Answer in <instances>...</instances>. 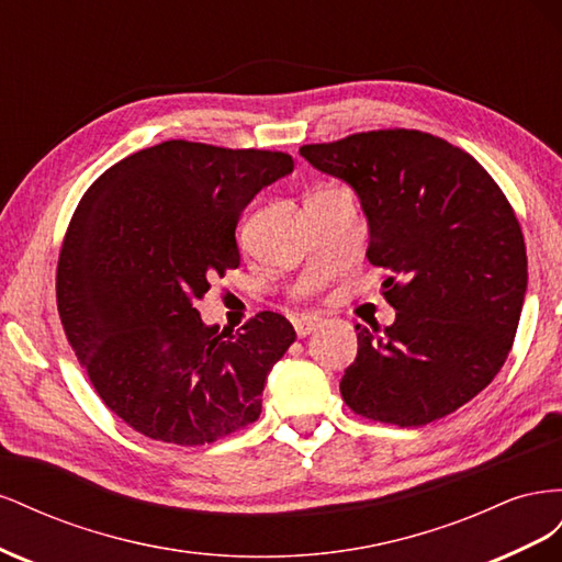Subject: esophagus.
I'll return each mask as SVG.
<instances>
[{
  "label": "esophagus",
  "instance_id": "obj_1",
  "mask_svg": "<svg viewBox=\"0 0 562 562\" xmlns=\"http://www.w3.org/2000/svg\"><path fill=\"white\" fill-rule=\"evenodd\" d=\"M321 323H323V318L316 314H302L295 318V333L300 337H307L310 333H314L321 326Z\"/></svg>",
  "mask_w": 562,
  "mask_h": 562
}]
</instances>
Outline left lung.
Returning a JSON list of instances; mask_svg holds the SVG:
<instances>
[{"instance_id": "left-lung-1", "label": "left lung", "mask_w": 562, "mask_h": 562, "mask_svg": "<svg viewBox=\"0 0 562 562\" xmlns=\"http://www.w3.org/2000/svg\"><path fill=\"white\" fill-rule=\"evenodd\" d=\"M316 171L347 182L368 217V260L389 271L396 321L356 326L359 353L339 382L356 415L424 427L495 380L527 291L518 217L464 149L389 128L304 145Z\"/></svg>"}]
</instances>
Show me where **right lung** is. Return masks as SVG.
Returning <instances> with one entry per match:
<instances>
[{
	"label": "right lung",
	"mask_w": 562,
	"mask_h": 562,
	"mask_svg": "<svg viewBox=\"0 0 562 562\" xmlns=\"http://www.w3.org/2000/svg\"><path fill=\"white\" fill-rule=\"evenodd\" d=\"M293 157L166 140L100 176L67 227L56 297L81 368L138 434L203 446L260 417L269 370L295 342L260 312L241 330L201 321L211 279L239 267L236 223Z\"/></svg>",
	"instance_id": "1"
}]
</instances>
